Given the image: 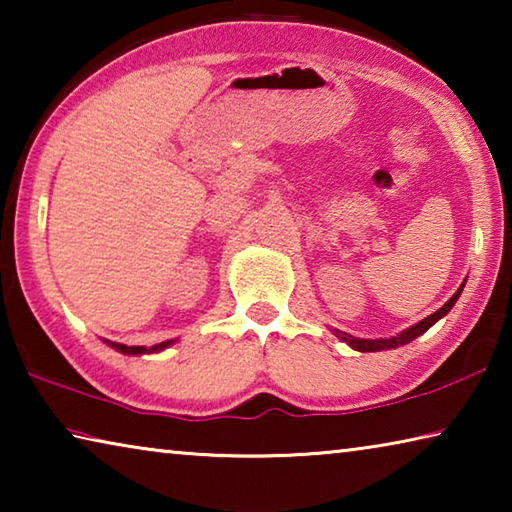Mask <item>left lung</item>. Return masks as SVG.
Masks as SVG:
<instances>
[{"instance_id": "1", "label": "left lung", "mask_w": 512, "mask_h": 512, "mask_svg": "<svg viewBox=\"0 0 512 512\" xmlns=\"http://www.w3.org/2000/svg\"><path fill=\"white\" fill-rule=\"evenodd\" d=\"M463 287H465V282L461 284V287H458V291L454 293V296L449 298V300L445 302V305L440 307L438 311H433L431 316L422 318L420 323L411 325L409 329H404V332H400V334L388 336V339H357V336L345 334V332H341V329H332V332H334L336 336H339V339H341L343 343H348L350 348H352V350H357V352H381V350H395V348H400V345H406V343H411L413 339H418V336L427 332V329H429L431 325H436L440 318L447 316L449 311H452V307L456 305V300L461 298Z\"/></svg>"}]
</instances>
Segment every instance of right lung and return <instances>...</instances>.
I'll return each mask as SVG.
<instances>
[{
    "mask_svg": "<svg viewBox=\"0 0 512 512\" xmlns=\"http://www.w3.org/2000/svg\"><path fill=\"white\" fill-rule=\"evenodd\" d=\"M110 348H115L117 352H121V354H133V357H137V354H151V352H162V350H167L169 345H173V339L171 341H164V343H158V345H153V348H144V345H121V343H110V341H106Z\"/></svg>",
    "mask_w": 512,
    "mask_h": 512,
    "instance_id": "1",
    "label": "right lung"
}]
</instances>
